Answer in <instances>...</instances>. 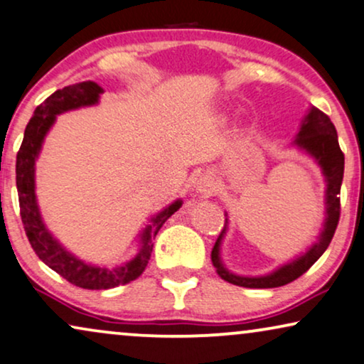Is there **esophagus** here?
I'll return each instance as SVG.
<instances>
[{
    "label": "esophagus",
    "instance_id": "obj_1",
    "mask_svg": "<svg viewBox=\"0 0 364 364\" xmlns=\"http://www.w3.org/2000/svg\"><path fill=\"white\" fill-rule=\"evenodd\" d=\"M195 188L198 193H201L203 196H211L213 193L216 191V183H215V178L211 176V174H201L200 178L196 179L195 183Z\"/></svg>",
    "mask_w": 364,
    "mask_h": 364
}]
</instances>
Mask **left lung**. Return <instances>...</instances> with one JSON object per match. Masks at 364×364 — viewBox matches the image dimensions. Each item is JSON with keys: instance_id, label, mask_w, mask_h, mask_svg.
<instances>
[{"instance_id": "obj_1", "label": "left lung", "mask_w": 364, "mask_h": 364, "mask_svg": "<svg viewBox=\"0 0 364 364\" xmlns=\"http://www.w3.org/2000/svg\"><path fill=\"white\" fill-rule=\"evenodd\" d=\"M293 144L314 158V161L321 168L324 181H326V218H324L323 231L319 232L316 243L306 253L299 255L298 258L291 259L289 263L279 266L273 273L264 276H240L228 271L221 261L220 248L228 228L226 218L225 228H223L215 246H213L211 261L213 266L216 268V273L221 276V279L228 281V283L243 288L284 287V284L291 283V281L298 279L299 276L306 273L319 259V256L326 251L329 243H331L338 221H340V191L343 173H345V154H343L340 143H338L336 128H334L331 119L328 118V114H324L323 111L311 106V109L304 116L301 128H299Z\"/></svg>"}]
</instances>
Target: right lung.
<instances>
[{"label": "right lung", "mask_w": 364, "mask_h": 364, "mask_svg": "<svg viewBox=\"0 0 364 364\" xmlns=\"http://www.w3.org/2000/svg\"><path fill=\"white\" fill-rule=\"evenodd\" d=\"M101 93H103V88L95 81H83V83L70 85L55 91L35 109V114L24 129L21 148L16 156L19 213H21V221L31 248L46 266H50L53 271L61 274L71 284L83 289H109L136 279L146 268L153 251V240L156 238L159 228L183 205L181 200H176L163 211H159L156 216H153L149 220V225H146L139 235V250L136 256L123 264L114 266V268L85 263L75 255H71L48 231L43 223L35 193V164L40 156L43 141H45V136L51 126L55 124L58 114L83 108V106H93L100 101Z\"/></svg>", "instance_id": "obj_1"}]
</instances>
